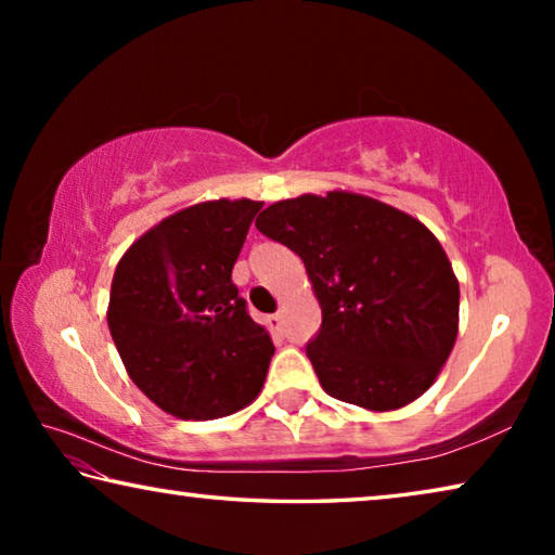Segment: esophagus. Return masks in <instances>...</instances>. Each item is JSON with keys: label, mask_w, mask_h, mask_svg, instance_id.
Returning <instances> with one entry per match:
<instances>
[{"label": "esophagus", "mask_w": 555, "mask_h": 555, "mask_svg": "<svg viewBox=\"0 0 555 555\" xmlns=\"http://www.w3.org/2000/svg\"><path fill=\"white\" fill-rule=\"evenodd\" d=\"M269 327L274 333H281V327H284V315L281 313H274V315H269Z\"/></svg>", "instance_id": "34e87169"}]
</instances>
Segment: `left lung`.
<instances>
[{
	"instance_id": "1",
	"label": "left lung",
	"mask_w": 555,
	"mask_h": 555,
	"mask_svg": "<svg viewBox=\"0 0 555 555\" xmlns=\"http://www.w3.org/2000/svg\"><path fill=\"white\" fill-rule=\"evenodd\" d=\"M257 230L304 259L323 311L306 352L325 393L384 413L430 389L457 337L460 284L424 222L327 191L269 205Z\"/></svg>"
}]
</instances>
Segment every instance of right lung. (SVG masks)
Listing matches in <instances>:
<instances>
[{
	"mask_svg": "<svg viewBox=\"0 0 555 555\" xmlns=\"http://www.w3.org/2000/svg\"><path fill=\"white\" fill-rule=\"evenodd\" d=\"M259 208L249 198L195 203L131 242L115 269L112 340L131 382L176 418L230 416L264 387L274 343L232 284Z\"/></svg>",
	"mask_w": 555,
	"mask_h": 555,
	"instance_id": "1",
	"label": "right lung"
}]
</instances>
